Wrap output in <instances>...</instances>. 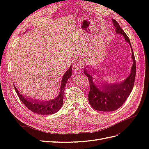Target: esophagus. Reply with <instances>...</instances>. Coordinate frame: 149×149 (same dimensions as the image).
<instances>
[{
	"label": "esophagus",
	"instance_id": "obj_1",
	"mask_svg": "<svg viewBox=\"0 0 149 149\" xmlns=\"http://www.w3.org/2000/svg\"><path fill=\"white\" fill-rule=\"evenodd\" d=\"M80 68H79V66L76 65L75 66V67L73 68V72L75 74H80Z\"/></svg>",
	"mask_w": 149,
	"mask_h": 149
}]
</instances>
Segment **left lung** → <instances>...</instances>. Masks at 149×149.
Listing matches in <instances>:
<instances>
[{
	"instance_id": "obj_1",
	"label": "left lung",
	"mask_w": 149,
	"mask_h": 149,
	"mask_svg": "<svg viewBox=\"0 0 149 149\" xmlns=\"http://www.w3.org/2000/svg\"><path fill=\"white\" fill-rule=\"evenodd\" d=\"M112 21L116 28V32L123 35L125 41L130 45L132 51L133 65L131 73L123 83L112 84H102L97 85L99 86L94 84L92 76L88 73L87 70H89V66L84 68V73L87 76L89 83L88 100L90 105L95 110L103 112L115 111L123 104L133 89L136 74V59L129 38L120 28L118 22L114 19H112Z\"/></svg>"
}]
</instances>
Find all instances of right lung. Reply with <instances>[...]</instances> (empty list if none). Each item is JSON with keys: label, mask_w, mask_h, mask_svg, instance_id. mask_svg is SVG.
Returning a JSON list of instances; mask_svg holds the SVG:
<instances>
[{"label": "right lung", "mask_w": 149, "mask_h": 149, "mask_svg": "<svg viewBox=\"0 0 149 149\" xmlns=\"http://www.w3.org/2000/svg\"><path fill=\"white\" fill-rule=\"evenodd\" d=\"M71 66H70L62 79L61 84L60 87V92L58 97L54 100L49 101H38V100H26L24 96H22L19 91L17 89L14 85V88L15 91L17 94L18 96L20 98V100L23 102L25 106L28 109L34 113H37L42 115H47V114H52L59 111L63 106V94L65 88L66 86V84L68 79L71 76Z\"/></svg>", "instance_id": "add662e5"}]
</instances>
